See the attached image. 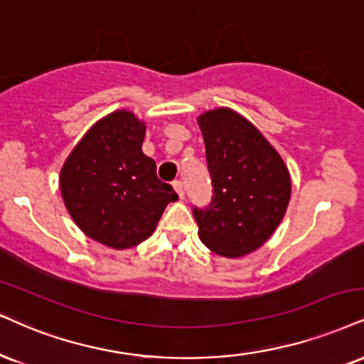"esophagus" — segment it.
<instances>
[{
  "label": "esophagus",
  "instance_id": "1",
  "mask_svg": "<svg viewBox=\"0 0 364 364\" xmlns=\"http://www.w3.org/2000/svg\"><path fill=\"white\" fill-rule=\"evenodd\" d=\"M173 189L178 194V197H181V199H183V186H182L181 181H175L173 182Z\"/></svg>",
  "mask_w": 364,
  "mask_h": 364
}]
</instances>
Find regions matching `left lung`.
I'll return each instance as SVG.
<instances>
[{
	"mask_svg": "<svg viewBox=\"0 0 364 364\" xmlns=\"http://www.w3.org/2000/svg\"><path fill=\"white\" fill-rule=\"evenodd\" d=\"M213 181V203L194 208L200 241L224 258L253 253L284 219L291 194L289 168L259 129L230 107L197 118Z\"/></svg>",
	"mask_w": 364,
	"mask_h": 364,
	"instance_id": "1",
	"label": "left lung"
}]
</instances>
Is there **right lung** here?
I'll list each match as a JSON object with an SVG mask.
<instances>
[{"label":"right lung","instance_id":"add662e5","mask_svg":"<svg viewBox=\"0 0 364 364\" xmlns=\"http://www.w3.org/2000/svg\"><path fill=\"white\" fill-rule=\"evenodd\" d=\"M146 124L118 109L92 124L60 170L62 199L84 235L114 250H127L154 235L177 194L156 177L143 154Z\"/></svg>","mask_w":364,"mask_h":364}]
</instances>
